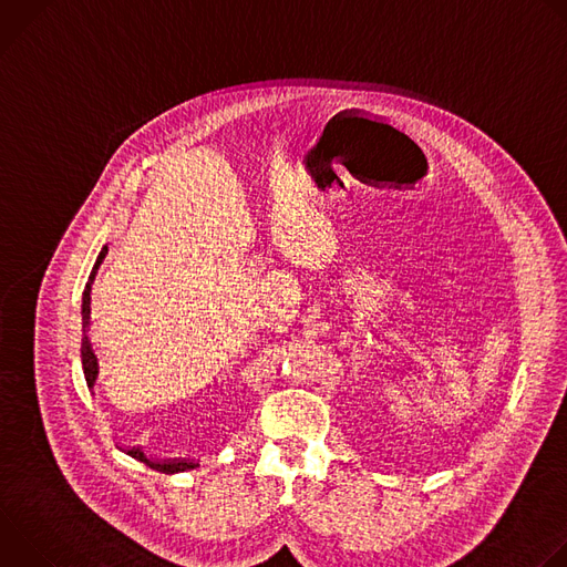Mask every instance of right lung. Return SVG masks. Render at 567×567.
<instances>
[{
	"label": "right lung",
	"mask_w": 567,
	"mask_h": 567,
	"mask_svg": "<svg viewBox=\"0 0 567 567\" xmlns=\"http://www.w3.org/2000/svg\"><path fill=\"white\" fill-rule=\"evenodd\" d=\"M105 254H107V247H103L101 256L96 258V265H94V269H92V274H90V280H87V285H85V291H83V348H80V357H83V370H85V379H87V385H90V388H94L96 377H99V359H96V354H94L92 339H90L92 285H94V278H96V274H99V267H101ZM127 455L136 457L138 462H143V464H147L150 468L161 471V473H182V471L195 466V462H186V460H182V462H177V460H173V462H156V460L147 457L141 449H127Z\"/></svg>",
	"instance_id": "obj_1"
}]
</instances>
